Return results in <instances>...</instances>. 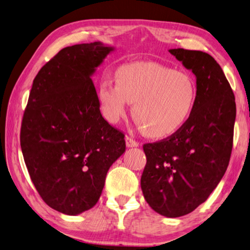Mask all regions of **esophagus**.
I'll list each match as a JSON object with an SVG mask.
<instances>
[{"label": "esophagus", "instance_id": "1", "mask_svg": "<svg viewBox=\"0 0 250 250\" xmlns=\"http://www.w3.org/2000/svg\"><path fill=\"white\" fill-rule=\"evenodd\" d=\"M125 145L126 147H138L139 143L133 139H131L130 137H125Z\"/></svg>", "mask_w": 250, "mask_h": 250}]
</instances>
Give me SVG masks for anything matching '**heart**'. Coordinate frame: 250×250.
<instances>
[{
  "label": "heart",
  "instance_id": "1",
  "mask_svg": "<svg viewBox=\"0 0 250 250\" xmlns=\"http://www.w3.org/2000/svg\"><path fill=\"white\" fill-rule=\"evenodd\" d=\"M197 83L187 72L153 62L120 66L116 83L98 87L102 112L111 124L124 118L130 104L135 121L148 137L165 139L187 124L197 104Z\"/></svg>",
  "mask_w": 250,
  "mask_h": 250
}]
</instances>
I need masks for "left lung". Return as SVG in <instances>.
<instances>
[{"mask_svg": "<svg viewBox=\"0 0 250 250\" xmlns=\"http://www.w3.org/2000/svg\"><path fill=\"white\" fill-rule=\"evenodd\" d=\"M168 51L196 75L197 104L178 132L143 145L146 165L141 188L154 211L179 217L206 201L223 178L233 147L236 104L223 70L210 54Z\"/></svg>", "mask_w": 250, "mask_h": 250, "instance_id": "8db88e82", "label": "left lung"}]
</instances>
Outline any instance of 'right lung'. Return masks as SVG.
<instances>
[{
	"label": "right lung",
	"instance_id": "obj_1",
	"mask_svg": "<svg viewBox=\"0 0 250 250\" xmlns=\"http://www.w3.org/2000/svg\"><path fill=\"white\" fill-rule=\"evenodd\" d=\"M115 48L101 42L59 51L33 82L21 129L29 176L50 208L67 215L92 208L125 134L101 113L93 74Z\"/></svg>",
	"mask_w": 250,
	"mask_h": 250
}]
</instances>
